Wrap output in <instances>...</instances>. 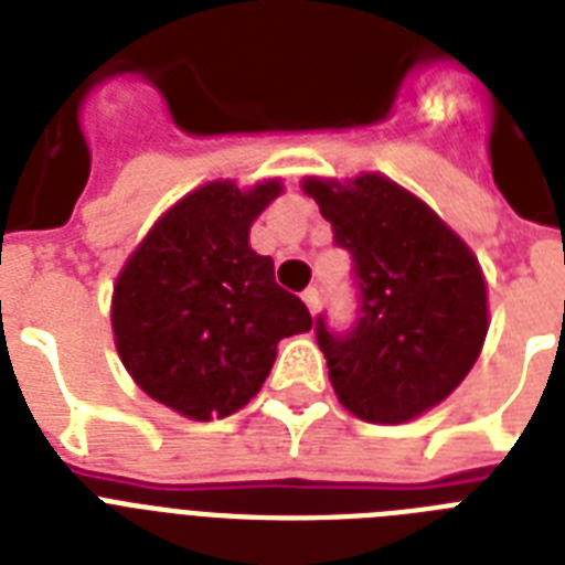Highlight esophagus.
Returning a JSON list of instances; mask_svg holds the SVG:
<instances>
[{
  "label": "esophagus",
  "mask_w": 565,
  "mask_h": 565,
  "mask_svg": "<svg viewBox=\"0 0 565 565\" xmlns=\"http://www.w3.org/2000/svg\"><path fill=\"white\" fill-rule=\"evenodd\" d=\"M303 303L309 306L311 315H315V311L320 309V291H318V288H315V286L306 288V291H303Z\"/></svg>",
  "instance_id": "esophagus-1"
}]
</instances>
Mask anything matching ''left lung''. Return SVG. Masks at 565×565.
Instances as JSON below:
<instances>
[{
  "label": "left lung",
  "instance_id": "8db88e82",
  "mask_svg": "<svg viewBox=\"0 0 565 565\" xmlns=\"http://www.w3.org/2000/svg\"><path fill=\"white\" fill-rule=\"evenodd\" d=\"M306 195L353 259L359 318H315L338 399L367 423H405L444 403L487 335V286L461 238L419 198L382 174L353 183L309 178Z\"/></svg>",
  "mask_w": 565,
  "mask_h": 565
}]
</instances>
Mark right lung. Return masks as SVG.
<instances>
[{
    "label": "right lung",
    "mask_w": 565,
    "mask_h": 565,
    "mask_svg": "<svg viewBox=\"0 0 565 565\" xmlns=\"http://www.w3.org/2000/svg\"><path fill=\"white\" fill-rule=\"evenodd\" d=\"M277 180L206 183L171 206L121 268L113 335L121 364L151 399L189 419L227 417L259 394L282 338L311 315L277 286L274 259L250 250V224Z\"/></svg>",
    "instance_id": "1"
}]
</instances>
